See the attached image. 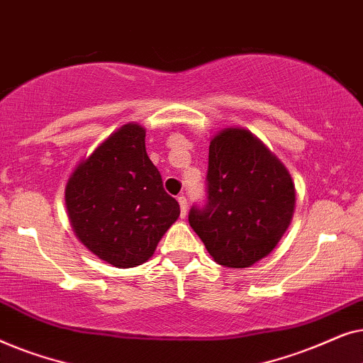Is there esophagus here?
<instances>
[{
    "label": "esophagus",
    "mask_w": 363,
    "mask_h": 363,
    "mask_svg": "<svg viewBox=\"0 0 363 363\" xmlns=\"http://www.w3.org/2000/svg\"><path fill=\"white\" fill-rule=\"evenodd\" d=\"M178 200V203H180V215H182V218H185L186 216V208H188V203H186V198L183 196V195H180L177 198Z\"/></svg>",
    "instance_id": "1"
}]
</instances>
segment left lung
<instances>
[{
    "instance_id": "left-lung-1",
    "label": "left lung",
    "mask_w": 363,
    "mask_h": 363,
    "mask_svg": "<svg viewBox=\"0 0 363 363\" xmlns=\"http://www.w3.org/2000/svg\"><path fill=\"white\" fill-rule=\"evenodd\" d=\"M208 201L188 221L213 259L250 267L277 246L292 221L294 182L279 158L246 128H225L210 142Z\"/></svg>"
}]
</instances>
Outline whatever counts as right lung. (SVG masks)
Returning a JSON list of instances; mask_svg holds the SVG:
<instances>
[{
    "label": "right lung",
    "mask_w": 363,
    "mask_h": 363,
    "mask_svg": "<svg viewBox=\"0 0 363 363\" xmlns=\"http://www.w3.org/2000/svg\"><path fill=\"white\" fill-rule=\"evenodd\" d=\"M66 208L79 241L99 259L135 267L150 259L180 216L145 150V128L125 123L74 168Z\"/></svg>",
    "instance_id": "add662e5"
}]
</instances>
